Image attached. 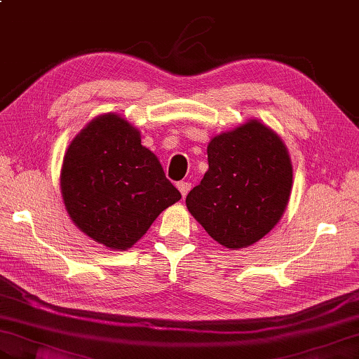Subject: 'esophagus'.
Here are the masks:
<instances>
[{
  "mask_svg": "<svg viewBox=\"0 0 359 359\" xmlns=\"http://www.w3.org/2000/svg\"><path fill=\"white\" fill-rule=\"evenodd\" d=\"M177 188H179V191H180V194H182V197H185V196L188 194L189 189H191V184H188V182H179Z\"/></svg>",
  "mask_w": 359,
  "mask_h": 359,
  "instance_id": "obj_1",
  "label": "esophagus"
}]
</instances>
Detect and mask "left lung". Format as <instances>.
<instances>
[{
  "label": "left lung",
  "mask_w": 359,
  "mask_h": 359,
  "mask_svg": "<svg viewBox=\"0 0 359 359\" xmlns=\"http://www.w3.org/2000/svg\"><path fill=\"white\" fill-rule=\"evenodd\" d=\"M208 171L187 196L205 231L230 250L261 241L284 216L293 185L288 149L270 126L250 118L208 143Z\"/></svg>",
  "instance_id": "8db88e82"
}]
</instances>
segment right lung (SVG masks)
Wrapping results in <instances>:
<instances>
[{
    "instance_id": "add662e5",
    "label": "right lung",
    "mask_w": 359,
    "mask_h": 359,
    "mask_svg": "<svg viewBox=\"0 0 359 359\" xmlns=\"http://www.w3.org/2000/svg\"><path fill=\"white\" fill-rule=\"evenodd\" d=\"M60 188L71 220L116 251L139 242L160 212L182 199L133 123L108 112L93 118L67 147Z\"/></svg>"
}]
</instances>
